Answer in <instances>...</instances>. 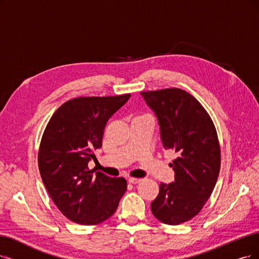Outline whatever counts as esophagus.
<instances>
[{
	"instance_id": "obj_1",
	"label": "esophagus",
	"mask_w": 259,
	"mask_h": 259,
	"mask_svg": "<svg viewBox=\"0 0 259 259\" xmlns=\"http://www.w3.org/2000/svg\"><path fill=\"white\" fill-rule=\"evenodd\" d=\"M141 181H142L141 178H129L128 179V183L132 184V185H137V184L141 183Z\"/></svg>"
}]
</instances>
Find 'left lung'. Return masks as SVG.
<instances>
[{
    "label": "left lung",
    "mask_w": 259,
    "mask_h": 259,
    "mask_svg": "<svg viewBox=\"0 0 259 259\" xmlns=\"http://www.w3.org/2000/svg\"><path fill=\"white\" fill-rule=\"evenodd\" d=\"M155 112L162 144L177 158L171 184L160 185L151 212L167 225L185 223L198 214L211 195L221 166V150L212 119L192 95L180 89L142 92Z\"/></svg>",
    "instance_id": "1"
}]
</instances>
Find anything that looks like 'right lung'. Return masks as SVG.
Returning a JSON list of instances; mask_svg holds the SVG:
<instances>
[{
    "instance_id": "add662e5",
    "label": "right lung",
    "mask_w": 259,
    "mask_h": 259,
    "mask_svg": "<svg viewBox=\"0 0 259 259\" xmlns=\"http://www.w3.org/2000/svg\"><path fill=\"white\" fill-rule=\"evenodd\" d=\"M131 94L79 97L65 102L48 122L38 151L42 183L70 221L99 224L114 214L127 190L122 177L90 170L94 149L102 145L105 124Z\"/></svg>"
}]
</instances>
